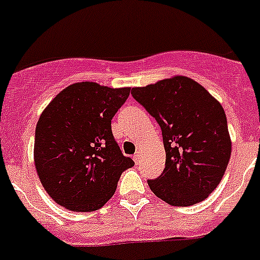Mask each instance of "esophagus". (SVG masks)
Here are the masks:
<instances>
[{"instance_id":"obj_1","label":"esophagus","mask_w":260,"mask_h":260,"mask_svg":"<svg viewBox=\"0 0 260 260\" xmlns=\"http://www.w3.org/2000/svg\"><path fill=\"white\" fill-rule=\"evenodd\" d=\"M134 160H135V162H136V165L140 162V153H139V152H137V153L134 156Z\"/></svg>"}]
</instances>
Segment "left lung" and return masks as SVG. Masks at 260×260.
Returning a JSON list of instances; mask_svg holds the SVG:
<instances>
[{"mask_svg":"<svg viewBox=\"0 0 260 260\" xmlns=\"http://www.w3.org/2000/svg\"><path fill=\"white\" fill-rule=\"evenodd\" d=\"M131 93L162 131L165 169L160 177L148 181L150 190L173 206L206 200L219 185L230 160L223 107L187 76L134 87Z\"/></svg>","mask_w":260,"mask_h":260,"instance_id":"1","label":"left lung"}]
</instances>
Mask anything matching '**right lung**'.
<instances>
[{
  "mask_svg": "<svg viewBox=\"0 0 260 260\" xmlns=\"http://www.w3.org/2000/svg\"><path fill=\"white\" fill-rule=\"evenodd\" d=\"M129 87L79 82L62 89L39 116L34 164L41 184L56 204L73 211L104 206L125 169L135 165L113 139L111 120Z\"/></svg>",
  "mask_w": 260,
  "mask_h": 260,
  "instance_id": "obj_1",
  "label": "right lung"
}]
</instances>
